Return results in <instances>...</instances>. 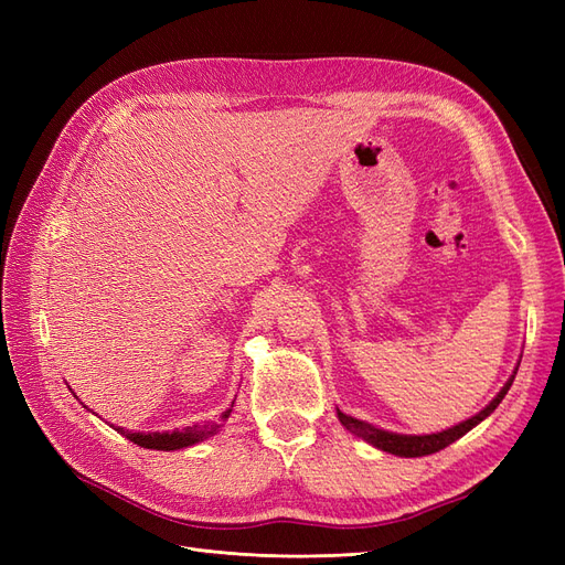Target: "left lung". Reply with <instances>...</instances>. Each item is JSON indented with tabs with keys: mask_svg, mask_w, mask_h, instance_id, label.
Returning <instances> with one entry per match:
<instances>
[{
	"mask_svg": "<svg viewBox=\"0 0 565 565\" xmlns=\"http://www.w3.org/2000/svg\"><path fill=\"white\" fill-rule=\"evenodd\" d=\"M514 377H516V370H514V374H511V377L507 380V384L502 386V391L498 393V396H494V398L481 409V413L473 415V417L467 419V422H459L457 426H450V429H446V431H438V434H426V436L393 434V431L380 429V426H372V424H367V422L349 417V415L341 413V409H337V417H339L341 424L347 426V429H349L351 434H355L358 438L367 440L370 446L380 448V450H384V452L398 455V457H424V455H434V452H438V450H443V448H448L450 443H455L457 438H461L467 431H471L476 424H481V422L492 413V409L502 403V398L507 396V391H509L511 382H514Z\"/></svg>",
	"mask_w": 565,
	"mask_h": 565,
	"instance_id": "obj_1",
	"label": "left lung"
}]
</instances>
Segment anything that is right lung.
<instances>
[{
    "label": "right lung",
    "mask_w": 565,
    "mask_h": 565,
    "mask_svg": "<svg viewBox=\"0 0 565 565\" xmlns=\"http://www.w3.org/2000/svg\"><path fill=\"white\" fill-rule=\"evenodd\" d=\"M233 407V405H231ZM231 415V409H226L224 415H221L218 422H204V424H193V426H185V429H177V431H152V434H134L129 429H119L117 431L122 434L125 438H129L131 443L148 450H181L188 446H195V443L204 440L214 436L221 429V422H226Z\"/></svg>",
    "instance_id": "add662e5"
}]
</instances>
